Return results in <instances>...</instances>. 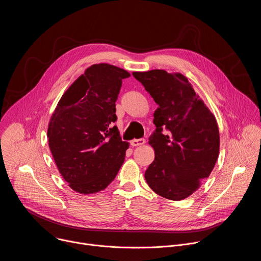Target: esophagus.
<instances>
[{"label":"esophagus","instance_id":"esophagus-1","mask_svg":"<svg viewBox=\"0 0 261 261\" xmlns=\"http://www.w3.org/2000/svg\"><path fill=\"white\" fill-rule=\"evenodd\" d=\"M145 143V139L144 138H139V139H133L130 141V144L132 146H138V145H142Z\"/></svg>","mask_w":261,"mask_h":261}]
</instances>
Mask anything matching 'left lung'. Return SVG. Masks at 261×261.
Instances as JSON below:
<instances>
[{"mask_svg": "<svg viewBox=\"0 0 261 261\" xmlns=\"http://www.w3.org/2000/svg\"><path fill=\"white\" fill-rule=\"evenodd\" d=\"M132 74L159 105L154 113L156 130L148 140L155 160L144 173L145 180L164 198H187L217 162L216 118L182 74L159 69Z\"/></svg>", "mask_w": 261, "mask_h": 261, "instance_id": "left-lung-1", "label": "left lung"}]
</instances>
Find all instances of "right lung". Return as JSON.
<instances>
[{"mask_svg": "<svg viewBox=\"0 0 261 261\" xmlns=\"http://www.w3.org/2000/svg\"><path fill=\"white\" fill-rule=\"evenodd\" d=\"M126 70L95 64L74 82L51 116L47 137L57 167L82 194L104 190L118 174L129 143L117 126L116 101Z\"/></svg>", "mask_w": 261, "mask_h": 261, "instance_id": "right-lung-1", "label": "right lung"}]
</instances>
